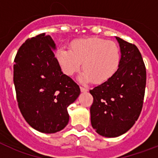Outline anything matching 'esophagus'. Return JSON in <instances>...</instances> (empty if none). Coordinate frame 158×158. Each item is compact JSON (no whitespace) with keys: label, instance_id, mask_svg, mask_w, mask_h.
I'll list each match as a JSON object with an SVG mask.
<instances>
[{"label":"esophagus","instance_id":"obj_1","mask_svg":"<svg viewBox=\"0 0 158 158\" xmlns=\"http://www.w3.org/2000/svg\"><path fill=\"white\" fill-rule=\"evenodd\" d=\"M80 89H81V91L82 93H86V92H88L87 88H85V87H83V86H81Z\"/></svg>","mask_w":158,"mask_h":158}]
</instances>
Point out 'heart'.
<instances>
[{
    "label": "heart",
    "mask_w": 158,
    "mask_h": 158,
    "mask_svg": "<svg viewBox=\"0 0 158 158\" xmlns=\"http://www.w3.org/2000/svg\"><path fill=\"white\" fill-rule=\"evenodd\" d=\"M56 58L62 72L72 76L81 67L79 80L102 84L111 79L121 62L120 49L115 42L100 38L83 39L71 43L70 50L60 47Z\"/></svg>",
    "instance_id": "heart-1"
}]
</instances>
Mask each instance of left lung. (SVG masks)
<instances>
[{
  "label": "left lung",
  "mask_w": 158,
  "mask_h": 158,
  "mask_svg": "<svg viewBox=\"0 0 158 158\" xmlns=\"http://www.w3.org/2000/svg\"><path fill=\"white\" fill-rule=\"evenodd\" d=\"M115 39L120 47L121 62L114 76L90 90L91 123L96 133L107 138L120 136L139 118L143 104L146 71L139 49Z\"/></svg>",
  "instance_id": "left-lung-1"
}]
</instances>
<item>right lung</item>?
Instances as JSON below:
<instances>
[{
  "instance_id": "right-lung-1",
  "label": "right lung",
  "mask_w": 158,
  "mask_h": 158,
  "mask_svg": "<svg viewBox=\"0 0 158 158\" xmlns=\"http://www.w3.org/2000/svg\"><path fill=\"white\" fill-rule=\"evenodd\" d=\"M55 50L52 38L42 33L26 40L14 60L13 81L20 112L32 128L46 134L65 127L69 119L67 107L81 93L62 73Z\"/></svg>"
}]
</instances>
